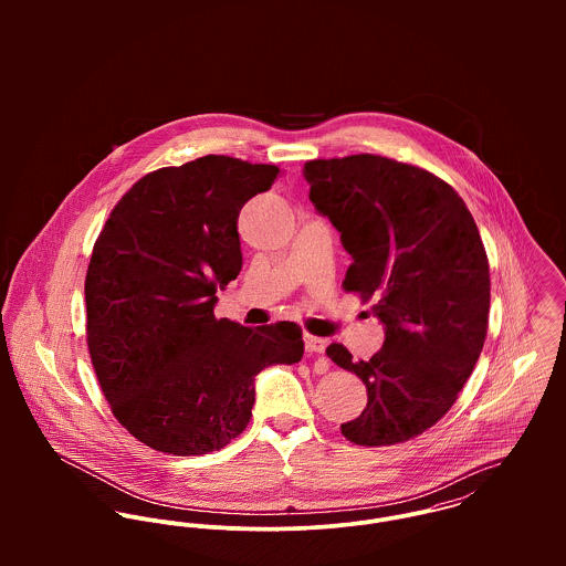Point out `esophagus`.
<instances>
[{
	"instance_id": "1",
	"label": "esophagus",
	"mask_w": 566,
	"mask_h": 566,
	"mask_svg": "<svg viewBox=\"0 0 566 566\" xmlns=\"http://www.w3.org/2000/svg\"><path fill=\"white\" fill-rule=\"evenodd\" d=\"M305 350L310 353V355H321L324 353V348H326V339L323 337H316V335H310V333H305Z\"/></svg>"
}]
</instances>
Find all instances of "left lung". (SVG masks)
I'll return each instance as SVG.
<instances>
[{"label": "left lung", "mask_w": 566, "mask_h": 566, "mask_svg": "<svg viewBox=\"0 0 566 566\" xmlns=\"http://www.w3.org/2000/svg\"><path fill=\"white\" fill-rule=\"evenodd\" d=\"M303 174L353 259L344 290L375 296L386 331L368 361L326 348L368 390L342 436L361 447L411 440L455 403L484 348L490 270L478 224L451 185L407 163L353 155L307 161Z\"/></svg>", "instance_id": "left-lung-1"}]
</instances>
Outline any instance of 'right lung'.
I'll return each instance as SVG.
<instances>
[{"instance_id": "obj_1", "label": "right lung", "mask_w": 566, "mask_h": 566, "mask_svg": "<svg viewBox=\"0 0 566 566\" xmlns=\"http://www.w3.org/2000/svg\"><path fill=\"white\" fill-rule=\"evenodd\" d=\"M276 165L209 155L139 178L111 211L84 281L86 344L115 418L167 455L224 449L245 429L254 377L305 353L294 323L216 318L242 270L238 218Z\"/></svg>"}]
</instances>
